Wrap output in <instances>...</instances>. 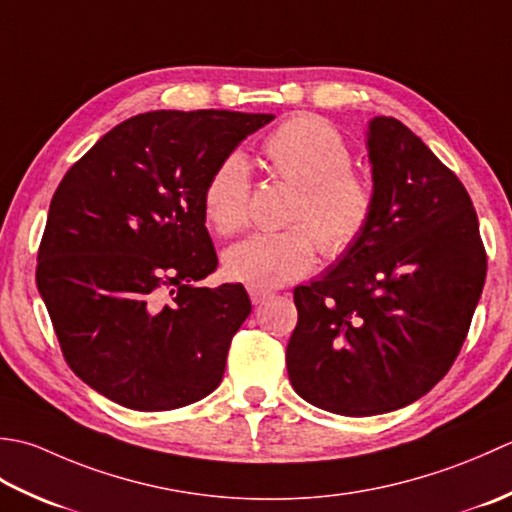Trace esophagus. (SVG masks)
<instances>
[{"label": "esophagus", "mask_w": 512, "mask_h": 512, "mask_svg": "<svg viewBox=\"0 0 512 512\" xmlns=\"http://www.w3.org/2000/svg\"><path fill=\"white\" fill-rule=\"evenodd\" d=\"M271 296H274V294H271L269 289H256V287L249 289V298H252L254 305H263V302L269 300Z\"/></svg>", "instance_id": "1"}]
</instances>
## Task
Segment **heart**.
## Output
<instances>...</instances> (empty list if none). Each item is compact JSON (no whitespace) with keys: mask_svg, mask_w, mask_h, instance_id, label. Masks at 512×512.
Listing matches in <instances>:
<instances>
[{"mask_svg":"<svg viewBox=\"0 0 512 512\" xmlns=\"http://www.w3.org/2000/svg\"><path fill=\"white\" fill-rule=\"evenodd\" d=\"M265 152L276 174L298 185L289 223L274 234H254L223 258L225 274L256 289L298 280L316 263V243L338 258L360 241L371 223L375 196L353 172V150L331 123L302 114L269 134ZM252 194V170L245 154L232 152L216 165L203 190V210L221 236L245 229Z\"/></svg>","mask_w":512,"mask_h":512,"instance_id":"heart-1","label":"heart"}]
</instances>
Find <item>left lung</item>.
I'll list each match as a JSON object with an SVG mask.
<instances>
[{
	"label": "left lung",
	"instance_id": "1",
	"mask_svg": "<svg viewBox=\"0 0 512 512\" xmlns=\"http://www.w3.org/2000/svg\"><path fill=\"white\" fill-rule=\"evenodd\" d=\"M375 207L367 232L309 285L287 373L302 400L364 417L420 400L460 353L486 280L462 181L393 117L369 123Z\"/></svg>",
	"mask_w": 512,
	"mask_h": 512
}]
</instances>
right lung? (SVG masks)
<instances>
[{
	"label": "right lung",
	"instance_id": "obj_1",
	"mask_svg": "<svg viewBox=\"0 0 512 512\" xmlns=\"http://www.w3.org/2000/svg\"><path fill=\"white\" fill-rule=\"evenodd\" d=\"M274 114L154 110L119 123L50 201L37 289L68 367L134 411H172L223 380L252 311L243 285L205 287L212 170Z\"/></svg>",
	"mask_w": 512,
	"mask_h": 512
}]
</instances>
